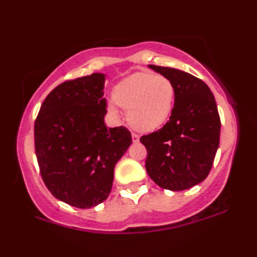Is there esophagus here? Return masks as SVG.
<instances>
[{"instance_id": "1", "label": "esophagus", "mask_w": 257, "mask_h": 257, "mask_svg": "<svg viewBox=\"0 0 257 257\" xmlns=\"http://www.w3.org/2000/svg\"><path fill=\"white\" fill-rule=\"evenodd\" d=\"M132 139H133V143H138L139 139H140V135L137 134V133H132Z\"/></svg>"}]
</instances>
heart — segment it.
I'll return each instance as SVG.
<instances>
[{
	"instance_id": "b5f03b06",
	"label": "heart",
	"mask_w": 257,
	"mask_h": 257,
	"mask_svg": "<svg viewBox=\"0 0 257 257\" xmlns=\"http://www.w3.org/2000/svg\"><path fill=\"white\" fill-rule=\"evenodd\" d=\"M113 100L108 102L111 113L118 114V105L128 111V120L135 129L152 132L169 119L175 88L166 76L138 72L116 85Z\"/></svg>"
}]
</instances>
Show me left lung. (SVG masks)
I'll return each instance as SVG.
<instances>
[{"mask_svg": "<svg viewBox=\"0 0 257 257\" xmlns=\"http://www.w3.org/2000/svg\"><path fill=\"white\" fill-rule=\"evenodd\" d=\"M149 67L172 81L175 102L163 128L140 138L147 150L146 172L159 187L187 190L213 167L221 128L216 101L202 79L172 67Z\"/></svg>", "mask_w": 257, "mask_h": 257, "instance_id": "8db88e82", "label": "left lung"}]
</instances>
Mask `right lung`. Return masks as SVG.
<instances>
[{"mask_svg":"<svg viewBox=\"0 0 257 257\" xmlns=\"http://www.w3.org/2000/svg\"><path fill=\"white\" fill-rule=\"evenodd\" d=\"M105 75L65 81L44 99L35 120V151L44 185L76 208L102 203L113 169L132 144L125 126L105 125Z\"/></svg>","mask_w":257,"mask_h":257,"instance_id":"add662e5","label":"right lung"}]
</instances>
